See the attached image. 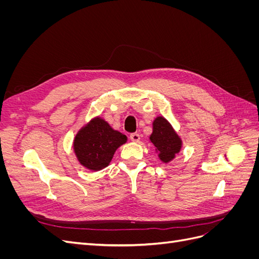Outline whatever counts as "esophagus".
I'll return each instance as SVG.
<instances>
[{"instance_id": "esophagus-1", "label": "esophagus", "mask_w": 259, "mask_h": 259, "mask_svg": "<svg viewBox=\"0 0 259 259\" xmlns=\"http://www.w3.org/2000/svg\"><path fill=\"white\" fill-rule=\"evenodd\" d=\"M130 138L133 143H138L140 140V135L137 134V133H133V134H131Z\"/></svg>"}]
</instances>
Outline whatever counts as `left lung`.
Here are the masks:
<instances>
[{
	"label": "left lung",
	"mask_w": 259,
	"mask_h": 259,
	"mask_svg": "<svg viewBox=\"0 0 259 259\" xmlns=\"http://www.w3.org/2000/svg\"><path fill=\"white\" fill-rule=\"evenodd\" d=\"M149 139L163 163H169L174 160L183 146L182 138L164 116L155 117L152 123V134Z\"/></svg>",
	"instance_id": "8db88e82"
}]
</instances>
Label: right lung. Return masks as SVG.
Masks as SVG:
<instances>
[{"label":"right lung","mask_w":259,"mask_h":259,"mask_svg":"<svg viewBox=\"0 0 259 259\" xmlns=\"http://www.w3.org/2000/svg\"><path fill=\"white\" fill-rule=\"evenodd\" d=\"M126 142V136L96 116L76 133L73 150L82 166L97 171L109 165L116 149Z\"/></svg>","instance_id":"obj_1"}]
</instances>
